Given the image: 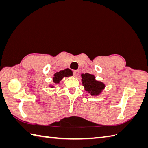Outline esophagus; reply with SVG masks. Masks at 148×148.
<instances>
[{"label":"esophagus","mask_w":148,"mask_h":148,"mask_svg":"<svg viewBox=\"0 0 148 148\" xmlns=\"http://www.w3.org/2000/svg\"><path fill=\"white\" fill-rule=\"evenodd\" d=\"M79 70H76V71H74V76L75 77H77L79 76Z\"/></svg>","instance_id":"34e87169"}]
</instances>
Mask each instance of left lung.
I'll return each mask as SVG.
<instances>
[{
  "mask_svg": "<svg viewBox=\"0 0 148 148\" xmlns=\"http://www.w3.org/2000/svg\"><path fill=\"white\" fill-rule=\"evenodd\" d=\"M81 81L84 90L92 96H97L102 93L105 88V84L101 81H97L94 75L90 74H81Z\"/></svg>",
  "mask_w": 148,
  "mask_h": 148,
  "instance_id": "8db88e82",
  "label": "left lung"
}]
</instances>
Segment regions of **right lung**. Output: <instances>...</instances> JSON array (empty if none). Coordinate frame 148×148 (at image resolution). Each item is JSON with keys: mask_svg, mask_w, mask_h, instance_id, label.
I'll use <instances>...</instances> for the list:
<instances>
[{"mask_svg": "<svg viewBox=\"0 0 148 148\" xmlns=\"http://www.w3.org/2000/svg\"><path fill=\"white\" fill-rule=\"evenodd\" d=\"M73 76V72L69 69H66L65 70L60 71L58 72H56L53 77V81L55 84H59L64 77H67ZM51 88H54V86L50 85Z\"/></svg>", "mask_w": 148, "mask_h": 148, "instance_id": "add662e5", "label": "right lung"}]
</instances>
